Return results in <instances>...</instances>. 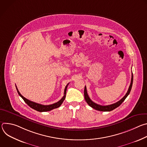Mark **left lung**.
<instances>
[{"instance_id":"8db88e82","label":"left lung","mask_w":147,"mask_h":147,"mask_svg":"<svg viewBox=\"0 0 147 147\" xmlns=\"http://www.w3.org/2000/svg\"><path fill=\"white\" fill-rule=\"evenodd\" d=\"M133 73H132L131 83H130V85L129 86V90H128L127 93L125 94V95L124 96L123 98H122L120 100H119L118 102H117L115 103L109 105H106V106H102V105H100L95 103V102L92 101L91 99L90 98V97L87 94V88L86 86H85V88H84L85 100L87 102V103L88 104L89 106H90L91 108L95 109V110H97L99 111H102V112H109V111H113V109H115L116 108H117L118 107H119L122 103V102L125 100V99L126 98L127 96L129 95V94L131 91V87H132V85H133Z\"/></svg>"}]
</instances>
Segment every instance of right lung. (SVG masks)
<instances>
[{
	"label": "right lung",
	"instance_id": "add662e5",
	"mask_svg": "<svg viewBox=\"0 0 147 147\" xmlns=\"http://www.w3.org/2000/svg\"><path fill=\"white\" fill-rule=\"evenodd\" d=\"M69 85V83L67 84V86H66L65 87V91H64V96H63V98L58 102H57L56 103H53V104H51V105H41V104H39V103H35V102H34L32 101H31L28 99H27V98H24L22 94H21L20 93V92L18 91L17 87H16V89H17V92L18 94V95L22 97L23 100H24V102L28 105L29 107H30L31 108L38 111V112H47V111H50L53 109H56V108H59L61 105L62 104V103L63 102L65 98H66V91H67V86Z\"/></svg>",
	"mask_w": 147,
	"mask_h": 147
}]
</instances>
